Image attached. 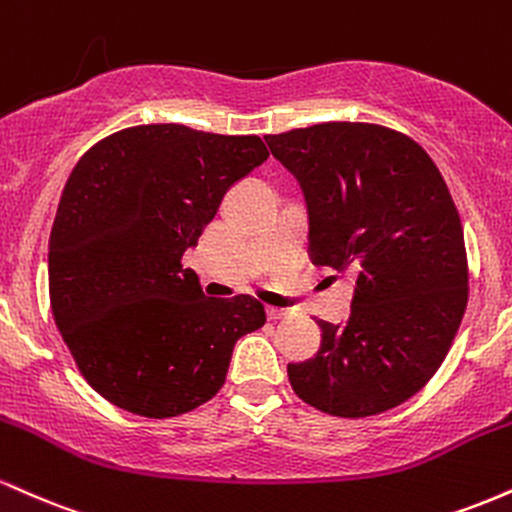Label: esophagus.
<instances>
[{
  "mask_svg": "<svg viewBox=\"0 0 512 512\" xmlns=\"http://www.w3.org/2000/svg\"><path fill=\"white\" fill-rule=\"evenodd\" d=\"M286 315H289V310H284V308H272V305L267 308L269 320H281V317H286Z\"/></svg>",
  "mask_w": 512,
  "mask_h": 512,
  "instance_id": "esophagus-1",
  "label": "esophagus"
}]
</instances>
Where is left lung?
Returning a JSON list of instances; mask_svg holds the SVG:
<instances>
[{
  "label": "left lung",
  "mask_w": 512,
  "mask_h": 512,
  "mask_svg": "<svg viewBox=\"0 0 512 512\" xmlns=\"http://www.w3.org/2000/svg\"><path fill=\"white\" fill-rule=\"evenodd\" d=\"M264 139L303 187L313 262L356 274L349 320H317V354L289 363L293 392L342 419L395 409L436 375L467 308L448 185L414 139L383 125L322 122Z\"/></svg>",
  "instance_id": "1"
}]
</instances>
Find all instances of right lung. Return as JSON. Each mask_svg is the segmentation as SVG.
<instances>
[{"label": "right lung", "mask_w": 512, "mask_h": 512, "mask_svg": "<svg viewBox=\"0 0 512 512\" xmlns=\"http://www.w3.org/2000/svg\"><path fill=\"white\" fill-rule=\"evenodd\" d=\"M267 156L255 134L170 122L120 129L79 158L50 231V308L110 404L149 419L197 409L226 383L238 339L264 325L257 298L204 296L182 255Z\"/></svg>", "instance_id": "1"}]
</instances>
